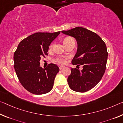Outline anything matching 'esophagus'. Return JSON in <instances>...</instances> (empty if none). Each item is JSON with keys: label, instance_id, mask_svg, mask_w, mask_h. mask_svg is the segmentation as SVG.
Wrapping results in <instances>:
<instances>
[{"label": "esophagus", "instance_id": "obj_1", "mask_svg": "<svg viewBox=\"0 0 123 123\" xmlns=\"http://www.w3.org/2000/svg\"><path fill=\"white\" fill-rule=\"evenodd\" d=\"M64 68V66H61L59 67L60 69H62V68Z\"/></svg>", "mask_w": 123, "mask_h": 123}]
</instances>
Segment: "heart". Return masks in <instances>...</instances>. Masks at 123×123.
<instances>
[{
	"label": "heart",
	"mask_w": 123,
	"mask_h": 123,
	"mask_svg": "<svg viewBox=\"0 0 123 123\" xmlns=\"http://www.w3.org/2000/svg\"><path fill=\"white\" fill-rule=\"evenodd\" d=\"M63 43L65 45H66L68 44L69 43H75V41H74V39L72 37H67L64 39ZM54 43H52L51 45H50L49 46L50 49H52V48L54 47ZM67 58H68V57H57L54 58V61L56 63L59 64V65H63V64L66 63V59H67Z\"/></svg>",
	"instance_id": "b5f03b06"
}]
</instances>
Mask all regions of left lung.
<instances>
[{"mask_svg": "<svg viewBox=\"0 0 123 123\" xmlns=\"http://www.w3.org/2000/svg\"><path fill=\"white\" fill-rule=\"evenodd\" d=\"M62 32L77 40V52L72 63L83 65L81 71L71 68L67 79L69 86L76 92H86L99 83L106 71L108 57L106 44L98 35L81 27Z\"/></svg>", "mask_w": 123, "mask_h": 123, "instance_id": "1", "label": "left lung"}]
</instances>
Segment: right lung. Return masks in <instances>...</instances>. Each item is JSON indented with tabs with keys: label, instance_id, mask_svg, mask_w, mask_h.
<instances>
[{
	"label": "right lung",
	"instance_id": "1",
	"mask_svg": "<svg viewBox=\"0 0 123 123\" xmlns=\"http://www.w3.org/2000/svg\"><path fill=\"white\" fill-rule=\"evenodd\" d=\"M38 32L19 43L13 55L14 68L19 82L25 89L36 95L51 90L59 68L53 63L45 68L40 66L42 57L48 55L49 46L60 33Z\"/></svg>",
	"mask_w": 123,
	"mask_h": 123
}]
</instances>
